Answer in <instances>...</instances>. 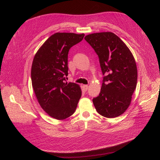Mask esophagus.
I'll list each match as a JSON object with an SVG mask.
<instances>
[{"label": "esophagus", "instance_id": "esophagus-1", "mask_svg": "<svg viewBox=\"0 0 160 160\" xmlns=\"http://www.w3.org/2000/svg\"><path fill=\"white\" fill-rule=\"evenodd\" d=\"M83 90H84L85 91H86L87 90H88V85H83Z\"/></svg>", "mask_w": 160, "mask_h": 160}]
</instances>
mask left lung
Returning a JSON list of instances; mask_svg holds the SVG:
<instances>
[{
    "instance_id": "left-lung-1",
    "label": "left lung",
    "mask_w": 160,
    "mask_h": 160,
    "mask_svg": "<svg viewBox=\"0 0 160 160\" xmlns=\"http://www.w3.org/2000/svg\"><path fill=\"white\" fill-rule=\"evenodd\" d=\"M85 39L98 55L104 75L100 93L93 99L95 108L103 117H118L128 108L136 88L138 70L134 57L113 32L90 34Z\"/></svg>"
}]
</instances>
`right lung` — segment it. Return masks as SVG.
<instances>
[{"instance_id": "obj_1", "label": "right lung", "mask_w": 160, "mask_h": 160, "mask_svg": "<svg viewBox=\"0 0 160 160\" xmlns=\"http://www.w3.org/2000/svg\"><path fill=\"white\" fill-rule=\"evenodd\" d=\"M84 34L57 32L38 50L31 67L32 88L41 107L51 117L61 120L74 113L81 97L79 85L66 82L68 53Z\"/></svg>"}]
</instances>
